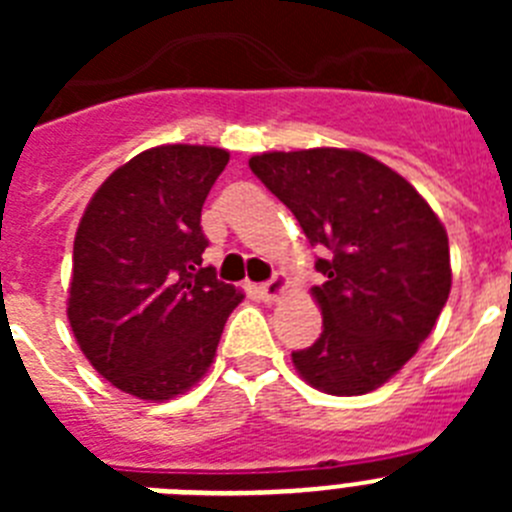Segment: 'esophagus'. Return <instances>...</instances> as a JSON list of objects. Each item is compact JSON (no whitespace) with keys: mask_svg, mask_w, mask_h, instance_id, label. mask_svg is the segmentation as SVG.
Segmentation results:
<instances>
[{"mask_svg":"<svg viewBox=\"0 0 512 512\" xmlns=\"http://www.w3.org/2000/svg\"><path fill=\"white\" fill-rule=\"evenodd\" d=\"M284 289H287V277L277 271V274H274L269 282L261 284L259 295H261V300H264V302H277L279 297L284 295Z\"/></svg>","mask_w":512,"mask_h":512,"instance_id":"obj_1","label":"esophagus"}]
</instances>
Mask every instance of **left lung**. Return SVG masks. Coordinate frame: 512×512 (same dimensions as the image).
<instances>
[{
    "mask_svg": "<svg viewBox=\"0 0 512 512\" xmlns=\"http://www.w3.org/2000/svg\"><path fill=\"white\" fill-rule=\"evenodd\" d=\"M297 217L325 277L312 295L323 333L292 351L297 372L328 395H366L415 356L451 292L449 235L390 166L343 148L261 153L248 161Z\"/></svg>",
    "mask_w": 512,
    "mask_h": 512,
    "instance_id": "obj_1",
    "label": "left lung"
}]
</instances>
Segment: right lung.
Masks as SVG:
<instances>
[{
  "label": "right lung",
  "mask_w": 512,
  "mask_h": 512,
  "mask_svg": "<svg viewBox=\"0 0 512 512\" xmlns=\"http://www.w3.org/2000/svg\"><path fill=\"white\" fill-rule=\"evenodd\" d=\"M228 151L158 146L107 176L74 241L69 323L117 390L171 400L205 377L243 295L202 264V205Z\"/></svg>",
  "instance_id": "right-lung-1"
}]
</instances>
